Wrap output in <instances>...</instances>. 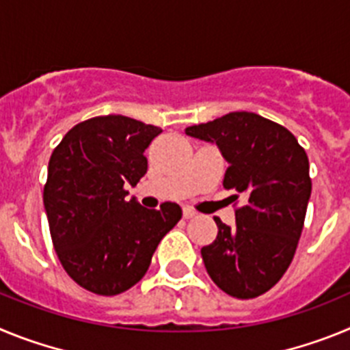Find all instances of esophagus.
<instances>
[{
    "label": "esophagus",
    "instance_id": "1",
    "mask_svg": "<svg viewBox=\"0 0 350 350\" xmlns=\"http://www.w3.org/2000/svg\"><path fill=\"white\" fill-rule=\"evenodd\" d=\"M182 215H184V219H193V217H196V212H194L193 208H189V206H184V210H182Z\"/></svg>",
    "mask_w": 350,
    "mask_h": 350
}]
</instances>
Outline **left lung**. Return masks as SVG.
Returning <instances> with one entry per match:
<instances>
[{"instance_id":"left-lung-1","label":"left lung","mask_w":350,"mask_h":350,"mask_svg":"<svg viewBox=\"0 0 350 350\" xmlns=\"http://www.w3.org/2000/svg\"><path fill=\"white\" fill-rule=\"evenodd\" d=\"M185 135L217 145L228 163L222 185L245 198L234 228L215 217L217 238L202 249L206 271L230 296L256 298L282 279L298 247L312 193L307 154L284 126L252 112L226 113Z\"/></svg>"}]
</instances>
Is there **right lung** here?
<instances>
[{"label": "right lung", "mask_w": 350, "mask_h": 350, "mask_svg": "<svg viewBox=\"0 0 350 350\" xmlns=\"http://www.w3.org/2000/svg\"><path fill=\"white\" fill-rule=\"evenodd\" d=\"M163 131L124 116L83 120L49 161L43 205L61 265L83 289L113 296L147 273L154 250L182 217L177 203L144 208L128 191L147 173L144 152Z\"/></svg>", "instance_id": "1"}]
</instances>
